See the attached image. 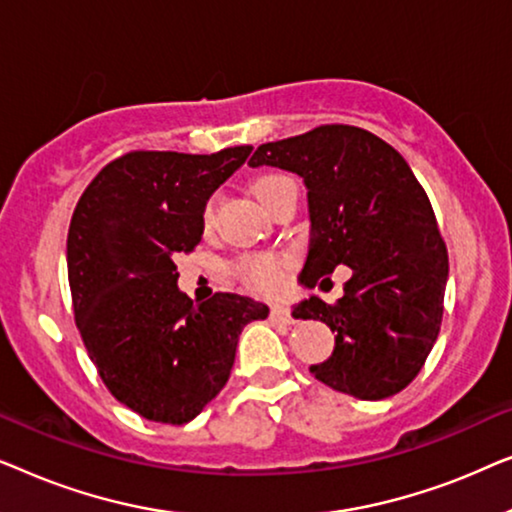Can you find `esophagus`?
<instances>
[{"label":"esophagus","instance_id":"obj_1","mask_svg":"<svg viewBox=\"0 0 512 512\" xmlns=\"http://www.w3.org/2000/svg\"><path fill=\"white\" fill-rule=\"evenodd\" d=\"M270 321L275 326H291V324H296V319L291 317V312L286 310V307H282V305H275L270 310Z\"/></svg>","mask_w":512,"mask_h":512}]
</instances>
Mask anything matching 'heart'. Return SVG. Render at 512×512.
<instances>
[{
  "instance_id": "obj_1",
  "label": "heart",
  "mask_w": 512,
  "mask_h": 512,
  "mask_svg": "<svg viewBox=\"0 0 512 512\" xmlns=\"http://www.w3.org/2000/svg\"><path fill=\"white\" fill-rule=\"evenodd\" d=\"M293 184L289 177L284 174H261V177L254 179L251 184V191L258 198V202L265 209H270L275 205V200L279 198V193L284 191L286 186ZM214 221V200H207L205 209H202V223L205 226H212ZM291 258L289 256H279V254H244L237 258L233 263V275L240 279L244 286L254 289L258 293H277L284 286L286 279V270H289Z\"/></svg>"
}]
</instances>
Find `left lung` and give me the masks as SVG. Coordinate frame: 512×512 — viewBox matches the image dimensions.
Here are the masks:
<instances>
[{"mask_svg": "<svg viewBox=\"0 0 512 512\" xmlns=\"http://www.w3.org/2000/svg\"><path fill=\"white\" fill-rule=\"evenodd\" d=\"M249 165L305 181L312 237L300 284L352 270L335 303L312 296L293 310L335 333L333 354L310 373L361 401L398 394L438 338L447 282L445 240L410 165L373 132L342 123L261 144Z\"/></svg>", "mask_w": 512, "mask_h": 512, "instance_id": "left-lung-1", "label": "left lung"}]
</instances>
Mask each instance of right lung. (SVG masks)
Returning a JSON list of instances; mask_svg holds the SVG:
<instances>
[{
  "mask_svg": "<svg viewBox=\"0 0 512 512\" xmlns=\"http://www.w3.org/2000/svg\"><path fill=\"white\" fill-rule=\"evenodd\" d=\"M249 153L130 151L76 202L67 233L76 328L111 396L151 422L200 415L226 387L242 328L268 317L237 293L195 305L177 289L174 265L198 247L209 195Z\"/></svg>",
  "mask_w": 512,
  "mask_h": 512,
  "instance_id": "right-lung-1",
  "label": "right lung"
}]
</instances>
